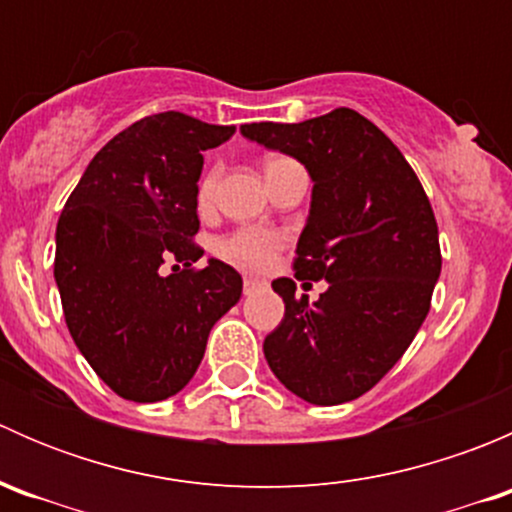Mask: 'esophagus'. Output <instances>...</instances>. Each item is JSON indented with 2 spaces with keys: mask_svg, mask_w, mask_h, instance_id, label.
Segmentation results:
<instances>
[{
  "mask_svg": "<svg viewBox=\"0 0 512 512\" xmlns=\"http://www.w3.org/2000/svg\"><path fill=\"white\" fill-rule=\"evenodd\" d=\"M257 289H262V282L255 280V277H245V285H242V292H245V294H255Z\"/></svg>",
  "mask_w": 512,
  "mask_h": 512,
  "instance_id": "esophagus-1",
  "label": "esophagus"
}]
</instances>
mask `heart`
Wrapping results in <instances>:
<instances>
[{
    "label": "heart",
    "mask_w": 512,
    "mask_h": 512,
    "mask_svg": "<svg viewBox=\"0 0 512 512\" xmlns=\"http://www.w3.org/2000/svg\"><path fill=\"white\" fill-rule=\"evenodd\" d=\"M270 163H275V160H270ZM215 185H218V170H210L203 178V183H200V203H210V198L215 193ZM280 247L282 237L277 232L265 230V227H245V230H237L235 235L220 242V255L240 267L265 270L275 260Z\"/></svg>",
    "instance_id": "heart-1"
}]
</instances>
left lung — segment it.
Segmentation results:
<instances>
[{"instance_id": "left-lung-1", "label": "left lung", "mask_w": 512, "mask_h": 512, "mask_svg": "<svg viewBox=\"0 0 512 512\" xmlns=\"http://www.w3.org/2000/svg\"><path fill=\"white\" fill-rule=\"evenodd\" d=\"M247 141L297 158L312 178L309 218L294 277L329 282L317 302L272 289L285 319L267 334L272 374L299 399L334 406L359 399L404 356L441 275L438 225L414 168L352 108L302 123H245Z\"/></svg>"}]
</instances>
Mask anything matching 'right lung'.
Listing matches in <instances>:
<instances>
[{
  "instance_id": "add662e5",
  "label": "right lung",
  "mask_w": 512,
  "mask_h": 512,
  "mask_svg": "<svg viewBox=\"0 0 512 512\" xmlns=\"http://www.w3.org/2000/svg\"><path fill=\"white\" fill-rule=\"evenodd\" d=\"M232 133L178 111L141 118L96 153L61 210L54 280L66 327L128 401L185 389L213 324L240 302L242 277L230 265L190 267L203 257L193 242L203 151ZM168 256L186 270L160 276Z\"/></svg>"
}]
</instances>
